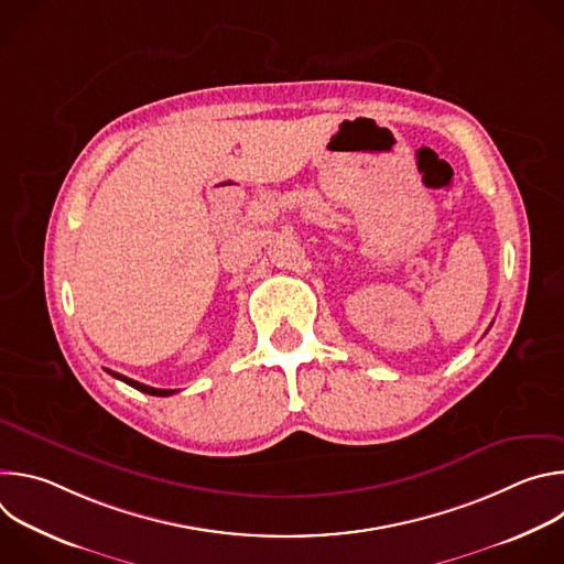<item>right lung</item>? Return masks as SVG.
Here are the masks:
<instances>
[{"label":"right lung","instance_id":"right-lung-1","mask_svg":"<svg viewBox=\"0 0 564 564\" xmlns=\"http://www.w3.org/2000/svg\"><path fill=\"white\" fill-rule=\"evenodd\" d=\"M107 372H109L111 377H116V379L129 383L131 388H135V390H140V392H147V394H153V397H170V394L176 392V390H172V388H151V386H144V383L133 381V379H129V377H124V375H120V372H113V370H107Z\"/></svg>","mask_w":564,"mask_h":564}]
</instances>
